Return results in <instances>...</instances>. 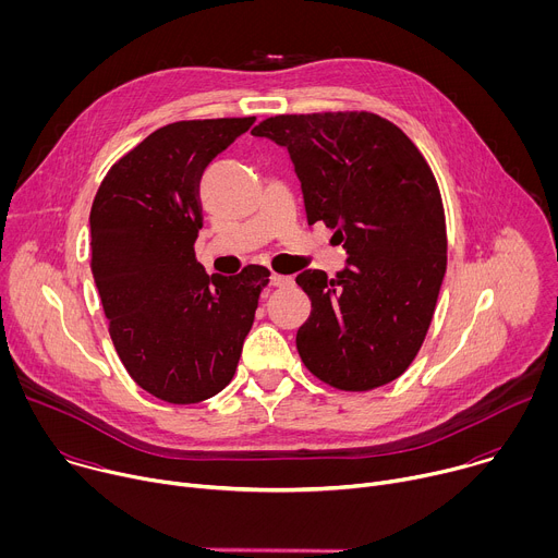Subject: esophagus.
<instances>
[{
    "label": "esophagus",
    "instance_id": "esophagus-1",
    "mask_svg": "<svg viewBox=\"0 0 558 558\" xmlns=\"http://www.w3.org/2000/svg\"><path fill=\"white\" fill-rule=\"evenodd\" d=\"M269 284L271 287H284V284H291V278L289 276H280V274H271L269 276Z\"/></svg>",
    "mask_w": 558,
    "mask_h": 558
}]
</instances>
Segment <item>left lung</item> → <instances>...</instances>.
<instances>
[{"label":"left lung","instance_id":"obj_1","mask_svg":"<svg viewBox=\"0 0 558 558\" xmlns=\"http://www.w3.org/2000/svg\"><path fill=\"white\" fill-rule=\"evenodd\" d=\"M252 134L289 151L306 222L323 220L347 252L336 278H295L311 300L295 336L304 366L342 390L397 379L426 338L446 274L444 205L426 158L371 112L280 114Z\"/></svg>","mask_w":558,"mask_h":558}]
</instances>
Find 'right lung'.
<instances>
[{
	"label": "right lung",
	"instance_id": "obj_1",
	"mask_svg": "<svg viewBox=\"0 0 558 558\" xmlns=\"http://www.w3.org/2000/svg\"><path fill=\"white\" fill-rule=\"evenodd\" d=\"M256 117L158 128L114 163L90 211L93 276L132 379L170 404H196L233 377L269 269L205 274L201 179Z\"/></svg>",
	"mask_w": 558,
	"mask_h": 558
}]
</instances>
